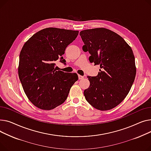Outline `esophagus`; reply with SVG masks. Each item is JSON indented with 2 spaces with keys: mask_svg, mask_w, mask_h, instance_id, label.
I'll list each match as a JSON object with an SVG mask.
<instances>
[{
  "mask_svg": "<svg viewBox=\"0 0 151 151\" xmlns=\"http://www.w3.org/2000/svg\"><path fill=\"white\" fill-rule=\"evenodd\" d=\"M78 77L79 80H82V79L84 78V76H82L81 75H78Z\"/></svg>",
  "mask_w": 151,
  "mask_h": 151,
  "instance_id": "obj_1",
  "label": "esophagus"
}]
</instances>
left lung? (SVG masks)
<instances>
[{"label":"left lung","mask_w":151,"mask_h":151,"mask_svg":"<svg viewBox=\"0 0 151 151\" xmlns=\"http://www.w3.org/2000/svg\"><path fill=\"white\" fill-rule=\"evenodd\" d=\"M80 35L90 61L101 68L97 76H87L90 85L84 91L85 99L97 110H111L125 99L134 82V53L121 36L107 29L85 30Z\"/></svg>","instance_id":"obj_1"}]
</instances>
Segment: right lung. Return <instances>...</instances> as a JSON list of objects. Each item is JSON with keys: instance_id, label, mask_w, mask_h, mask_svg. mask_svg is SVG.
Instances as JSON below:
<instances>
[{"instance_id": "add662e5", "label": "right lung", "mask_w": 151, "mask_h": 151, "mask_svg": "<svg viewBox=\"0 0 151 151\" xmlns=\"http://www.w3.org/2000/svg\"><path fill=\"white\" fill-rule=\"evenodd\" d=\"M78 35V31L46 28L34 34L23 46L19 77L26 96L38 108L50 110L63 104L78 80L76 73L55 68L57 60L66 65L63 55Z\"/></svg>"}]
</instances>
